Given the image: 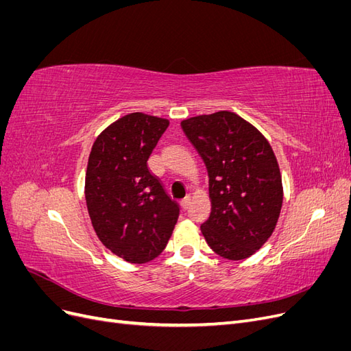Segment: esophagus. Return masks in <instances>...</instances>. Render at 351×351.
<instances>
[{
	"instance_id": "1",
	"label": "esophagus",
	"mask_w": 351,
	"mask_h": 351,
	"mask_svg": "<svg viewBox=\"0 0 351 351\" xmlns=\"http://www.w3.org/2000/svg\"><path fill=\"white\" fill-rule=\"evenodd\" d=\"M190 204H192V197L187 196V197L183 199V202H182V208H183L184 210H187V209L190 208Z\"/></svg>"
}]
</instances>
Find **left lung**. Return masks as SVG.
I'll list each match as a JSON object with an SVG mask.
<instances>
[{
	"label": "left lung",
	"instance_id": "1",
	"mask_svg": "<svg viewBox=\"0 0 351 351\" xmlns=\"http://www.w3.org/2000/svg\"><path fill=\"white\" fill-rule=\"evenodd\" d=\"M182 127L208 168L212 212L202 234L222 258H250L272 236L282 208V178L272 146L231 111L190 117Z\"/></svg>",
	"mask_w": 351,
	"mask_h": 351
}]
</instances>
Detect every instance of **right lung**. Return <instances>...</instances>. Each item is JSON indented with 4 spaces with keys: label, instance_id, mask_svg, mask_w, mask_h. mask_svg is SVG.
<instances>
[{
    "label": "right lung",
    "instance_id": "1",
    "mask_svg": "<svg viewBox=\"0 0 351 351\" xmlns=\"http://www.w3.org/2000/svg\"><path fill=\"white\" fill-rule=\"evenodd\" d=\"M168 124L127 114L97 137L89 154L84 197L92 227L105 247L130 263L158 258L178 219V205L147 167Z\"/></svg>",
    "mask_w": 351,
    "mask_h": 351
}]
</instances>
